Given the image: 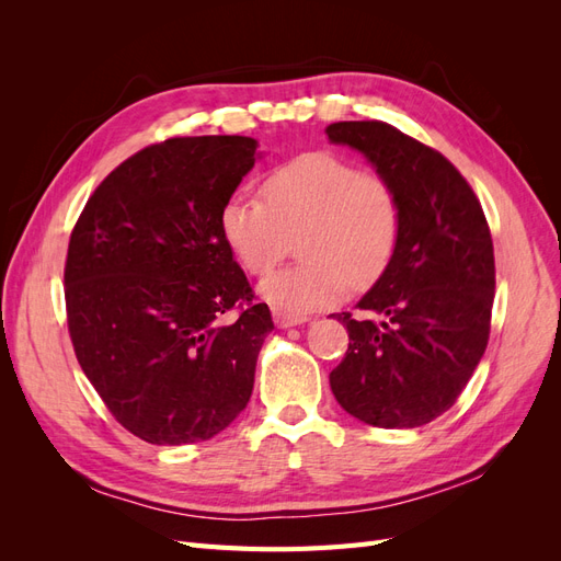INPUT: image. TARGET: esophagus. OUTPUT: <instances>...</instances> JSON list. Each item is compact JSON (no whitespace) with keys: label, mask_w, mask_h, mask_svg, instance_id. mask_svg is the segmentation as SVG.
<instances>
[{"label":"esophagus","mask_w":561,"mask_h":561,"mask_svg":"<svg viewBox=\"0 0 561 561\" xmlns=\"http://www.w3.org/2000/svg\"><path fill=\"white\" fill-rule=\"evenodd\" d=\"M309 318L307 316H299V313H287V311H280V309H274V322L278 328H295V325H304Z\"/></svg>","instance_id":"esophagus-1"}]
</instances>
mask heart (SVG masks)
Wrapping results in <instances>:
<instances>
[{"mask_svg":"<svg viewBox=\"0 0 561 561\" xmlns=\"http://www.w3.org/2000/svg\"><path fill=\"white\" fill-rule=\"evenodd\" d=\"M219 233L239 264L264 276L299 233L301 264L264 278L257 293L287 313L325 309L351 280H377L400 241V203L390 184L351 161L311 151L274 168L262 201L231 196L219 210Z\"/></svg>","mask_w":561,"mask_h":561,"instance_id":"1","label":"heart"}]
</instances>
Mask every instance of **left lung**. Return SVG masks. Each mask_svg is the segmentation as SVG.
<instances>
[{
    "mask_svg": "<svg viewBox=\"0 0 561 561\" xmlns=\"http://www.w3.org/2000/svg\"><path fill=\"white\" fill-rule=\"evenodd\" d=\"M332 145L367 159L400 203V241L355 307L344 360L330 371L336 402L377 428L431 423L461 396L486 342L496 271L478 196L463 175L410 135L381 122L328 126Z\"/></svg>",
    "mask_w": 561,
    "mask_h": 561,
    "instance_id": "obj_1",
    "label": "left lung"
}]
</instances>
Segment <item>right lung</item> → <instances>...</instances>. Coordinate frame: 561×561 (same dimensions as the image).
Masks as SVG:
<instances>
[{"instance_id": "obj_1", "label": "right lung", "mask_w": 561, "mask_h": 561, "mask_svg": "<svg viewBox=\"0 0 561 561\" xmlns=\"http://www.w3.org/2000/svg\"><path fill=\"white\" fill-rule=\"evenodd\" d=\"M245 135L151 145L83 208L65 264L67 325L83 375L149 445L222 433L252 396L274 330L219 233V210L262 159ZM239 302L242 316H221Z\"/></svg>"}]
</instances>
